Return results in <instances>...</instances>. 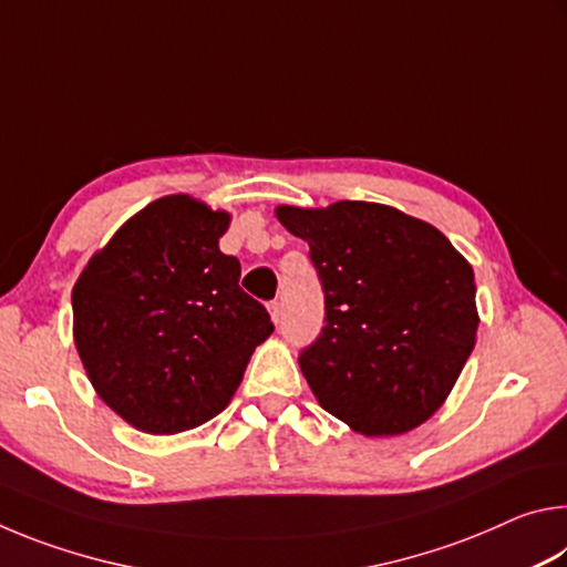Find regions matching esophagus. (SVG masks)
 I'll return each mask as SVG.
<instances>
[{"label": "esophagus", "instance_id": "esophagus-1", "mask_svg": "<svg viewBox=\"0 0 567 567\" xmlns=\"http://www.w3.org/2000/svg\"><path fill=\"white\" fill-rule=\"evenodd\" d=\"M267 310H270L272 322L280 324V320H282V305L280 302H270V305H267Z\"/></svg>", "mask_w": 567, "mask_h": 567}]
</instances>
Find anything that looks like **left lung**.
<instances>
[{"mask_svg":"<svg viewBox=\"0 0 567 567\" xmlns=\"http://www.w3.org/2000/svg\"><path fill=\"white\" fill-rule=\"evenodd\" d=\"M275 217L310 245L324 290V328L300 354L320 405L364 437L433 417L475 348L470 262L437 227L390 205H280Z\"/></svg>","mask_w":567,"mask_h":567,"instance_id":"1","label":"left lung"}]
</instances>
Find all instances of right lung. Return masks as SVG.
I'll use <instances>...</instances> for the list:
<instances>
[{
	"label": "right lung",
	"mask_w": 567,
	"mask_h": 567,
	"mask_svg": "<svg viewBox=\"0 0 567 567\" xmlns=\"http://www.w3.org/2000/svg\"><path fill=\"white\" fill-rule=\"evenodd\" d=\"M233 215L189 195L132 215L76 277L72 334L104 405L134 430L175 435L219 415L257 344L265 307L219 252Z\"/></svg>",
	"instance_id": "obj_1"
}]
</instances>
